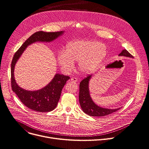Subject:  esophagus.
Returning a JSON list of instances; mask_svg holds the SVG:
<instances>
[{
    "label": "esophagus",
    "mask_w": 149,
    "mask_h": 149,
    "mask_svg": "<svg viewBox=\"0 0 149 149\" xmlns=\"http://www.w3.org/2000/svg\"><path fill=\"white\" fill-rule=\"evenodd\" d=\"M71 81H73V82H77V81H78V79L77 78H75V77H72L71 79Z\"/></svg>",
    "instance_id": "1"
}]
</instances>
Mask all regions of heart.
<instances>
[{
    "label": "heart",
    "instance_id": "b5f03b06",
    "mask_svg": "<svg viewBox=\"0 0 149 149\" xmlns=\"http://www.w3.org/2000/svg\"><path fill=\"white\" fill-rule=\"evenodd\" d=\"M106 55V49L103 44L93 40H79L70 43L66 52H59L58 60L66 71H71L76 61L81 71L90 73L98 68Z\"/></svg>",
    "mask_w": 149,
    "mask_h": 149
}]
</instances>
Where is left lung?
<instances>
[{
	"mask_svg": "<svg viewBox=\"0 0 149 149\" xmlns=\"http://www.w3.org/2000/svg\"><path fill=\"white\" fill-rule=\"evenodd\" d=\"M119 56H124L130 58H133V56L125 49H124L119 54ZM91 75H88L84 78L79 84V102L81 107L86 114L92 116H103L110 115L116 112L120 108L115 109H109L98 106L93 102L90 96L88 90V82Z\"/></svg>",
	"mask_w": 149,
	"mask_h": 149,
	"instance_id": "1",
	"label": "left lung"
}]
</instances>
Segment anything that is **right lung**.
I'll return each mask as SVG.
<instances>
[{
    "label": "right lung",
    "instance_id": "right-lung-1",
    "mask_svg": "<svg viewBox=\"0 0 149 149\" xmlns=\"http://www.w3.org/2000/svg\"><path fill=\"white\" fill-rule=\"evenodd\" d=\"M63 34V31H37L31 35L15 53L11 63V87L20 101L26 107L39 112H50L55 109L59 100L62 90L70 77L56 74L45 87L37 91H27L19 87L15 82L13 70L17 61L29 45L36 42H50Z\"/></svg>",
    "mask_w": 149,
    "mask_h": 149
}]
</instances>
